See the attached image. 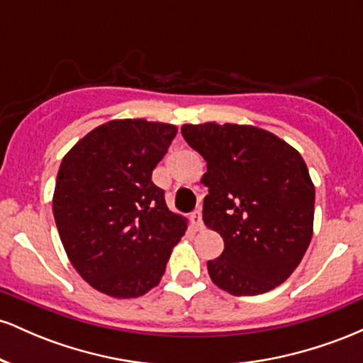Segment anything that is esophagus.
<instances>
[{
  "label": "esophagus",
  "instance_id": "obj_1",
  "mask_svg": "<svg viewBox=\"0 0 363 363\" xmlns=\"http://www.w3.org/2000/svg\"><path fill=\"white\" fill-rule=\"evenodd\" d=\"M191 223H193L196 230H203V228H205V225H203V218H201V211L198 210L191 215Z\"/></svg>",
  "mask_w": 363,
  "mask_h": 363
}]
</instances>
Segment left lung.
<instances>
[{"label": "left lung", "instance_id": "1", "mask_svg": "<svg viewBox=\"0 0 363 363\" xmlns=\"http://www.w3.org/2000/svg\"><path fill=\"white\" fill-rule=\"evenodd\" d=\"M182 136L205 158L203 222L223 239L208 261L218 289L259 295L301 264L314 230V182L301 153L251 124H184Z\"/></svg>", "mask_w": 363, "mask_h": 363}]
</instances>
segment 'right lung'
<instances>
[{"label": "right lung", "instance_id": "obj_1", "mask_svg": "<svg viewBox=\"0 0 363 363\" xmlns=\"http://www.w3.org/2000/svg\"><path fill=\"white\" fill-rule=\"evenodd\" d=\"M177 126L112 119L66 153L52 211L66 256L91 289L114 298L141 297L160 283L187 228L170 211L152 172Z\"/></svg>", "mask_w": 363, "mask_h": 363}]
</instances>
